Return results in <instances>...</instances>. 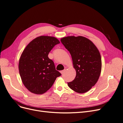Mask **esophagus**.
Here are the masks:
<instances>
[{"instance_id":"esophagus-1","label":"esophagus","mask_w":123,"mask_h":123,"mask_svg":"<svg viewBox=\"0 0 123 123\" xmlns=\"http://www.w3.org/2000/svg\"><path fill=\"white\" fill-rule=\"evenodd\" d=\"M65 71H66V70H65V69H64V70H62V71H60V73H61L62 74H63L64 72H65Z\"/></svg>"}]
</instances>
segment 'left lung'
Returning a JSON list of instances; mask_svg holds the SVG:
<instances>
[{"mask_svg":"<svg viewBox=\"0 0 123 123\" xmlns=\"http://www.w3.org/2000/svg\"><path fill=\"white\" fill-rule=\"evenodd\" d=\"M61 42L71 55L76 75L74 80L68 83L75 92L84 93L94 86L100 77L101 57L94 43L83 36H68Z\"/></svg>","mask_w":123,"mask_h":123,"instance_id":"left-lung-1","label":"left lung"}]
</instances>
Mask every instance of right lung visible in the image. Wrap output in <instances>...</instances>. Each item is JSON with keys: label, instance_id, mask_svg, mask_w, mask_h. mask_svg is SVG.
Returning a JSON list of instances; mask_svg holds the SVG:
<instances>
[{"label": "right lung", "instance_id": "obj_1", "mask_svg": "<svg viewBox=\"0 0 123 123\" xmlns=\"http://www.w3.org/2000/svg\"><path fill=\"white\" fill-rule=\"evenodd\" d=\"M59 41L54 37L41 36L26 47L19 62V71L25 87L35 94H42L52 87L61 74L48 55Z\"/></svg>", "mask_w": 123, "mask_h": 123}]
</instances>
